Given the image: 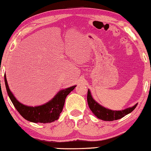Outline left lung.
Segmentation results:
<instances>
[{
	"label": "left lung",
	"mask_w": 151,
	"mask_h": 151,
	"mask_svg": "<svg viewBox=\"0 0 151 151\" xmlns=\"http://www.w3.org/2000/svg\"><path fill=\"white\" fill-rule=\"evenodd\" d=\"M87 101L90 109L92 111L93 113L99 119L103 120V121H115V120L120 119V118L124 117L127 114L131 113L136 108L137 105V104L134 106H133L132 107L127 108L126 109L122 111H113L108 109H106L100 105L98 103H97L93 100L89 90H88Z\"/></svg>",
	"instance_id": "obj_1"
}]
</instances>
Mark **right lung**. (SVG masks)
I'll use <instances>...</instances> for the list:
<instances>
[{"instance_id":"obj_1","label":"right lung","mask_w":151,"mask_h":151,"mask_svg":"<svg viewBox=\"0 0 151 151\" xmlns=\"http://www.w3.org/2000/svg\"><path fill=\"white\" fill-rule=\"evenodd\" d=\"M4 77L7 94L12 101L13 105L22 117L28 121L36 123H51L58 119L60 114L63 111L67 95L76 87V86H74L67 89L62 90L47 104L33 107V106H25L17 100L9 88L5 74Z\"/></svg>"}]
</instances>
